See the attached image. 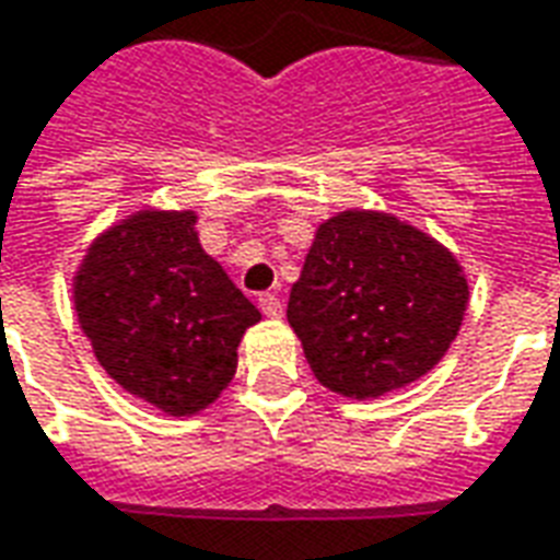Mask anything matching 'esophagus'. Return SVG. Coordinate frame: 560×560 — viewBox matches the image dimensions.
Returning <instances> with one entry per match:
<instances>
[{"label":"esophagus","mask_w":560,"mask_h":560,"mask_svg":"<svg viewBox=\"0 0 560 560\" xmlns=\"http://www.w3.org/2000/svg\"><path fill=\"white\" fill-rule=\"evenodd\" d=\"M257 305H260V312L267 317H281V300L276 293H260Z\"/></svg>","instance_id":"obj_1"}]
</instances>
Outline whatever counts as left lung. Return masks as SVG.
Wrapping results in <instances>:
<instances>
[{
  "mask_svg": "<svg viewBox=\"0 0 560 560\" xmlns=\"http://www.w3.org/2000/svg\"><path fill=\"white\" fill-rule=\"evenodd\" d=\"M465 308L453 252L396 215L345 209L317 228L288 320L324 387L377 399L441 363Z\"/></svg>",
  "mask_w": 560,
  "mask_h": 560,
  "instance_id": "left-lung-1",
  "label": "left lung"
}]
</instances>
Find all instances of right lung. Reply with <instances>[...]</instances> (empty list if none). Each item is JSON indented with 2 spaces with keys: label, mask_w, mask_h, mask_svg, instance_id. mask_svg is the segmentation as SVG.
Instances as JSON below:
<instances>
[{
  "label": "right lung",
  "mask_w": 560,
  "mask_h": 560,
  "mask_svg": "<svg viewBox=\"0 0 560 560\" xmlns=\"http://www.w3.org/2000/svg\"><path fill=\"white\" fill-rule=\"evenodd\" d=\"M191 209H140L104 231L74 276V308L104 372L171 417L207 408L260 312L200 248Z\"/></svg>",
  "instance_id": "right-lung-1"
}]
</instances>
